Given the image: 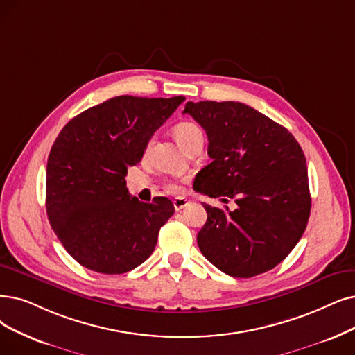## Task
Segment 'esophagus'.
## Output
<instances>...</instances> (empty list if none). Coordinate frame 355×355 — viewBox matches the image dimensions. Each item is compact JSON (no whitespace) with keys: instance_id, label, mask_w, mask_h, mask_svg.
I'll return each mask as SVG.
<instances>
[{"instance_id":"34e87169","label":"esophagus","mask_w":355,"mask_h":355,"mask_svg":"<svg viewBox=\"0 0 355 355\" xmlns=\"http://www.w3.org/2000/svg\"><path fill=\"white\" fill-rule=\"evenodd\" d=\"M188 204H189V202H188V200H185V198H176V200L173 201V207H175L176 211L183 209Z\"/></svg>"}]
</instances>
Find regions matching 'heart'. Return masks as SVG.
<instances>
[{
    "mask_svg": "<svg viewBox=\"0 0 355 355\" xmlns=\"http://www.w3.org/2000/svg\"><path fill=\"white\" fill-rule=\"evenodd\" d=\"M173 134H175V138L178 139V143L185 150L189 146L195 144V143H204V132H202V130L200 128V126H198L193 122H188L187 121V122L178 123L175 126ZM150 147H151V141H148L147 151L150 150ZM167 189L170 192H178L179 191V188L176 185H172V183H170V185H167Z\"/></svg>",
    "mask_w": 355,
    "mask_h": 355,
    "instance_id": "1",
    "label": "heart"
}]
</instances>
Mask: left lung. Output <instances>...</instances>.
Wrapping results in <instances>:
<instances>
[{"label": "left lung", "mask_w": 355, "mask_h": 355, "mask_svg": "<svg viewBox=\"0 0 355 355\" xmlns=\"http://www.w3.org/2000/svg\"><path fill=\"white\" fill-rule=\"evenodd\" d=\"M183 113L208 137L211 163L193 189L237 208L204 204L207 223L196 240L224 274L250 278L275 268L299 243L311 198L304 153L288 130L240 102H188Z\"/></svg>", "instance_id": "left-lung-1"}]
</instances>
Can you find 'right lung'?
I'll return each instance as SVG.
<instances>
[{
	"label": "right lung",
	"instance_id": "obj_1",
	"mask_svg": "<svg viewBox=\"0 0 355 355\" xmlns=\"http://www.w3.org/2000/svg\"><path fill=\"white\" fill-rule=\"evenodd\" d=\"M183 96H118L71 119L51 148L46 212L56 237L84 268L123 274L148 259L160 227L173 216L166 196L151 204L126 189V172Z\"/></svg>",
	"mask_w": 355,
	"mask_h": 355
}]
</instances>
